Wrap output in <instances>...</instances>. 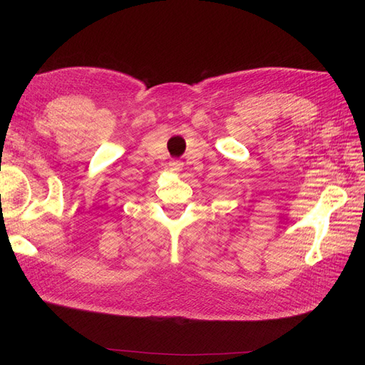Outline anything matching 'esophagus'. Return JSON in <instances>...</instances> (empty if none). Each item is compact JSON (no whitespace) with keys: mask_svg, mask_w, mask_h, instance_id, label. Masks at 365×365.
<instances>
[{"mask_svg":"<svg viewBox=\"0 0 365 365\" xmlns=\"http://www.w3.org/2000/svg\"><path fill=\"white\" fill-rule=\"evenodd\" d=\"M182 163L181 161H178V160H173V161H170L169 163V170L172 172V173H180L181 170H182Z\"/></svg>","mask_w":365,"mask_h":365,"instance_id":"1","label":"esophagus"}]
</instances>
